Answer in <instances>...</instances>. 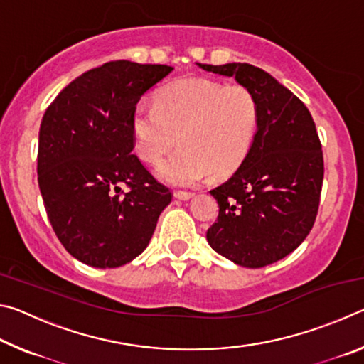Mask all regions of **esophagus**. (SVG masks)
<instances>
[{"mask_svg": "<svg viewBox=\"0 0 364 364\" xmlns=\"http://www.w3.org/2000/svg\"><path fill=\"white\" fill-rule=\"evenodd\" d=\"M173 196L176 197V199L188 200V199H191V197H193L194 194H193V193H188V191H181V189H178V191H175Z\"/></svg>", "mask_w": 364, "mask_h": 364, "instance_id": "1", "label": "esophagus"}]
</instances>
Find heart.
Returning <instances> with one entry per match:
<instances>
[{
    "label": "heart",
    "instance_id": "obj_1",
    "mask_svg": "<svg viewBox=\"0 0 364 364\" xmlns=\"http://www.w3.org/2000/svg\"><path fill=\"white\" fill-rule=\"evenodd\" d=\"M258 122V104L244 85L208 78H183L164 86L156 106L134 109L132 130L136 151L157 162L176 144L180 149L157 165L164 181L193 186L212 175L236 170L250 149Z\"/></svg>",
    "mask_w": 364,
    "mask_h": 364
}]
</instances>
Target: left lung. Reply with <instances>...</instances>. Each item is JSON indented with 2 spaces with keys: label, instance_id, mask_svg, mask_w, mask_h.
I'll list each match as a JSON object with an SVG mask.
<instances>
[{
  "label": "left lung",
  "instance_id": "1",
  "mask_svg": "<svg viewBox=\"0 0 364 364\" xmlns=\"http://www.w3.org/2000/svg\"><path fill=\"white\" fill-rule=\"evenodd\" d=\"M197 65L234 77L258 104L247 156L230 180L210 191L220 210L207 241L241 267H267L297 249L315 225L324 176L315 122L292 91L255 65Z\"/></svg>",
  "mask_w": 364,
  "mask_h": 364
}]
</instances>
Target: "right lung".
Instances as JSON below:
<instances>
[{"label": "right lung", "mask_w": 364, "mask_h": 364, "mask_svg": "<svg viewBox=\"0 0 364 364\" xmlns=\"http://www.w3.org/2000/svg\"><path fill=\"white\" fill-rule=\"evenodd\" d=\"M171 70L110 60L67 85L43 115L36 164L41 197L60 244L85 264L132 262L170 204V188L132 152V119L141 96Z\"/></svg>", "instance_id": "1"}]
</instances>
